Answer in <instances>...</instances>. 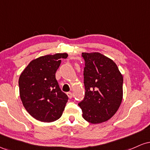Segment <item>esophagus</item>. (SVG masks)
Masks as SVG:
<instances>
[{
	"label": "esophagus",
	"instance_id": "esophagus-1",
	"mask_svg": "<svg viewBox=\"0 0 150 150\" xmlns=\"http://www.w3.org/2000/svg\"><path fill=\"white\" fill-rule=\"evenodd\" d=\"M67 95H68V97L69 99H71V98L73 97V94H72V92H70L67 93Z\"/></svg>",
	"mask_w": 150,
	"mask_h": 150
}]
</instances>
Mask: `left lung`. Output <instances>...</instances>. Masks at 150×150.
Here are the masks:
<instances>
[{
  "label": "left lung",
  "instance_id": "left-lung-1",
  "mask_svg": "<svg viewBox=\"0 0 150 150\" xmlns=\"http://www.w3.org/2000/svg\"><path fill=\"white\" fill-rule=\"evenodd\" d=\"M82 57L85 95L78 105L85 120L101 123L109 120L121 104L123 75L113 60L100 53H82Z\"/></svg>",
  "mask_w": 150,
  "mask_h": 150
}]
</instances>
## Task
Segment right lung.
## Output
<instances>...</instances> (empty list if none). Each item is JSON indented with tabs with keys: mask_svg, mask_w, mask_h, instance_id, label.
Wrapping results in <instances>:
<instances>
[{
	"mask_svg": "<svg viewBox=\"0 0 150 150\" xmlns=\"http://www.w3.org/2000/svg\"><path fill=\"white\" fill-rule=\"evenodd\" d=\"M68 53L46 55L32 60L19 78L20 97L33 118L51 123L61 118L68 97L60 89L56 73Z\"/></svg>",
	"mask_w": 150,
	"mask_h": 150,
	"instance_id": "obj_1",
	"label": "right lung"
}]
</instances>
